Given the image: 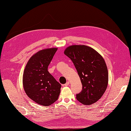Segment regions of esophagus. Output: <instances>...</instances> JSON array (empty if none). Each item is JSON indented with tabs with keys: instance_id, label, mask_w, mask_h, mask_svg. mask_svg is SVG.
Instances as JSON below:
<instances>
[{
	"instance_id": "obj_1",
	"label": "esophagus",
	"mask_w": 131,
	"mask_h": 131,
	"mask_svg": "<svg viewBox=\"0 0 131 131\" xmlns=\"http://www.w3.org/2000/svg\"><path fill=\"white\" fill-rule=\"evenodd\" d=\"M69 84V82L68 81V82H67V83L66 84H64L63 85V86H68V85Z\"/></svg>"
}]
</instances>
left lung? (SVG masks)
I'll list each match as a JSON object with an SVG mask.
<instances>
[{
    "label": "left lung",
    "instance_id": "left-lung-1",
    "mask_svg": "<svg viewBox=\"0 0 131 131\" xmlns=\"http://www.w3.org/2000/svg\"><path fill=\"white\" fill-rule=\"evenodd\" d=\"M77 70L82 90L76 99L85 105L97 102L105 92L108 82V72L102 56L91 47L73 45L64 51Z\"/></svg>",
    "mask_w": 131,
    "mask_h": 131
}]
</instances>
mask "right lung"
<instances>
[{
	"instance_id": "1",
	"label": "right lung",
	"mask_w": 131,
	"mask_h": 131,
	"mask_svg": "<svg viewBox=\"0 0 131 131\" xmlns=\"http://www.w3.org/2000/svg\"><path fill=\"white\" fill-rule=\"evenodd\" d=\"M57 48L40 50L30 57L23 75V85L27 95L40 105L50 106L60 95L61 85L48 71Z\"/></svg>"
}]
</instances>
